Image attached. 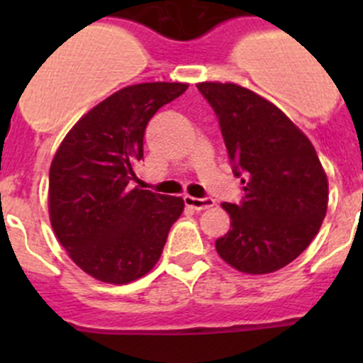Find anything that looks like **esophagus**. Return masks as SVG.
<instances>
[{
	"label": "esophagus",
	"mask_w": 363,
	"mask_h": 363,
	"mask_svg": "<svg viewBox=\"0 0 363 363\" xmlns=\"http://www.w3.org/2000/svg\"><path fill=\"white\" fill-rule=\"evenodd\" d=\"M184 202L186 205H189V207L196 208V211H203V208H211L212 205H214V199H208V196H205V199H196V196L186 195Z\"/></svg>",
	"instance_id": "obj_1"
}]
</instances>
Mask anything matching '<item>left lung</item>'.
I'll return each instance as SVG.
<instances>
[{
    "label": "left lung",
    "instance_id": "left-lung-1",
    "mask_svg": "<svg viewBox=\"0 0 363 363\" xmlns=\"http://www.w3.org/2000/svg\"><path fill=\"white\" fill-rule=\"evenodd\" d=\"M218 116L244 199L223 203L232 228L216 251L233 269L269 274L294 262L316 237L328 181L309 138L276 105L237 84H196Z\"/></svg>",
    "mask_w": 363,
    "mask_h": 363
}]
</instances>
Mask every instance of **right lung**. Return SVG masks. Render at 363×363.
Listing matches in <instances>:
<instances>
[{
	"label": "right lung",
	"instance_id": "obj_1",
	"mask_svg": "<svg viewBox=\"0 0 363 363\" xmlns=\"http://www.w3.org/2000/svg\"><path fill=\"white\" fill-rule=\"evenodd\" d=\"M188 84L123 87L91 108L61 142L49 174L50 225L69 258L94 279L126 284L160 259L184 200L130 189L149 119Z\"/></svg>",
	"mask_w": 363,
	"mask_h": 363
}]
</instances>
